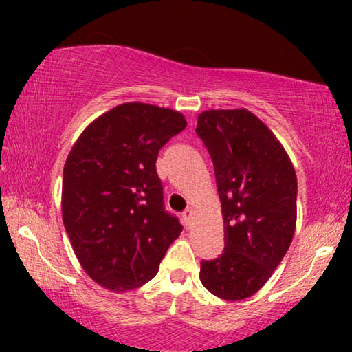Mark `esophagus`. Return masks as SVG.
<instances>
[{
  "instance_id": "34e87169",
  "label": "esophagus",
  "mask_w": 352,
  "mask_h": 352,
  "mask_svg": "<svg viewBox=\"0 0 352 352\" xmlns=\"http://www.w3.org/2000/svg\"><path fill=\"white\" fill-rule=\"evenodd\" d=\"M182 216H184L186 226H190V223H192V218H194V210H192V208H189V210H186V211H184V213H182Z\"/></svg>"
}]
</instances>
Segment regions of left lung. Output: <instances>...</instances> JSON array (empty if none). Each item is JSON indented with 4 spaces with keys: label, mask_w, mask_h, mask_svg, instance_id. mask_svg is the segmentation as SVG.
<instances>
[{
    "label": "left lung",
    "mask_w": 352,
    "mask_h": 352,
    "mask_svg": "<svg viewBox=\"0 0 352 352\" xmlns=\"http://www.w3.org/2000/svg\"><path fill=\"white\" fill-rule=\"evenodd\" d=\"M195 133L208 148L224 219V252L201 261L206 290L228 301L254 295L290 247L298 182L274 133L247 109L205 110Z\"/></svg>",
    "instance_id": "1"
}]
</instances>
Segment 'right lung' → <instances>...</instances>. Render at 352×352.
Listing matches in <instances>:
<instances>
[{"label": "right lung", "instance_id": "add662e5", "mask_svg": "<svg viewBox=\"0 0 352 352\" xmlns=\"http://www.w3.org/2000/svg\"><path fill=\"white\" fill-rule=\"evenodd\" d=\"M187 126L152 104H120L89 123L67 157L62 219L81 267L122 293L158 272L182 226L163 208L158 151Z\"/></svg>", "mask_w": 352, "mask_h": 352}]
</instances>
